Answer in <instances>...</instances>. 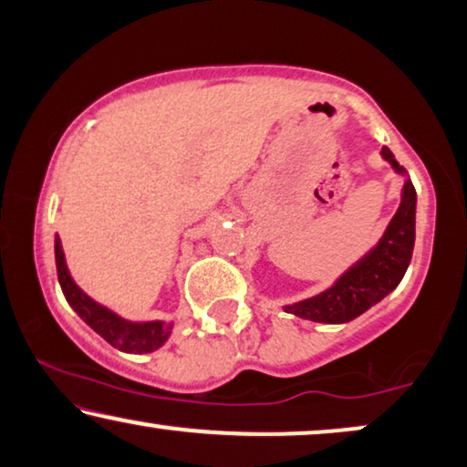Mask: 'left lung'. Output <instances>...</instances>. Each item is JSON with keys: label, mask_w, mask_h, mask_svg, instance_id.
I'll list each match as a JSON object with an SVG mask.
<instances>
[{"label": "left lung", "mask_w": 467, "mask_h": 467, "mask_svg": "<svg viewBox=\"0 0 467 467\" xmlns=\"http://www.w3.org/2000/svg\"><path fill=\"white\" fill-rule=\"evenodd\" d=\"M382 158L393 164L397 172H406L397 164L393 153L382 147ZM414 213H416V190L406 179L401 192V202L393 220L384 230L382 239L368 256L360 258L352 269H348L331 288L320 292L306 301L285 306L288 314L298 318L341 325L368 312L371 306L382 301L390 290L397 288L406 273L414 250Z\"/></svg>", "instance_id": "left-lung-1"}]
</instances>
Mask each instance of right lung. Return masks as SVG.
<instances>
[{"instance_id":"obj_1","label":"right lung","mask_w":467,"mask_h":467,"mask_svg":"<svg viewBox=\"0 0 467 467\" xmlns=\"http://www.w3.org/2000/svg\"><path fill=\"white\" fill-rule=\"evenodd\" d=\"M55 265H57V277L59 285L64 290L66 301L70 307L96 331L99 337H104L110 346H115L121 352H153L169 339L172 331V325H164V322H128L110 312L104 306L93 301L85 295L83 290L74 284L66 266L64 250H61L59 237H55Z\"/></svg>"}]
</instances>
